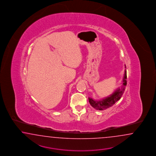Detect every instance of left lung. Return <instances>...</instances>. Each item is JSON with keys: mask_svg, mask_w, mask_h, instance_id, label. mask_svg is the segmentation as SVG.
<instances>
[{"mask_svg": "<svg viewBox=\"0 0 156 156\" xmlns=\"http://www.w3.org/2000/svg\"><path fill=\"white\" fill-rule=\"evenodd\" d=\"M125 67L126 68V66ZM126 70H125V73L122 80V86L121 89H120V87L118 88L112 94L105 98L102 99L101 101H95L91 98H89V103L90 105L95 109L101 111L105 110L112 106L116 102L120 100L122 96V94L125 90V86L126 85Z\"/></svg>", "mask_w": 156, "mask_h": 156, "instance_id": "obj_1", "label": "left lung"}]
</instances>
